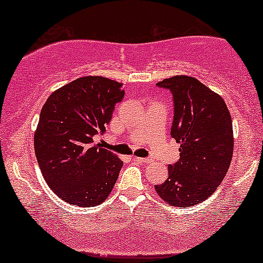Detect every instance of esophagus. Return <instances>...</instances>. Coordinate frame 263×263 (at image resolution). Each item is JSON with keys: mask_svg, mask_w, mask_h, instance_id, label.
<instances>
[{"mask_svg": "<svg viewBox=\"0 0 263 263\" xmlns=\"http://www.w3.org/2000/svg\"><path fill=\"white\" fill-rule=\"evenodd\" d=\"M136 159H137L140 163H143V164H149L152 162V160L148 159V158H136Z\"/></svg>", "mask_w": 263, "mask_h": 263, "instance_id": "obj_1", "label": "esophagus"}]
</instances>
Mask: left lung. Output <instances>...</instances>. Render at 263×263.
Masks as SVG:
<instances>
[{
	"label": "left lung",
	"mask_w": 263,
	"mask_h": 263,
	"mask_svg": "<svg viewBox=\"0 0 263 263\" xmlns=\"http://www.w3.org/2000/svg\"><path fill=\"white\" fill-rule=\"evenodd\" d=\"M174 98L173 138L180 159L167 165L165 182L154 186L158 196L174 207L201 203L216 191L230 166L234 136L226 101L190 76L158 82Z\"/></svg>",
	"instance_id": "left-lung-1"
}]
</instances>
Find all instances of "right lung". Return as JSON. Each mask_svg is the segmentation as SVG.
Wrapping results in <instances>:
<instances>
[{"label": "right lung", "mask_w": 263, "mask_h": 263, "mask_svg": "<svg viewBox=\"0 0 263 263\" xmlns=\"http://www.w3.org/2000/svg\"><path fill=\"white\" fill-rule=\"evenodd\" d=\"M123 96L122 83L85 76L59 88L44 104L34 135L36 160L49 187L67 203L94 207L111 194L123 163L94 144V136L106 131Z\"/></svg>", "instance_id": "add662e5"}]
</instances>
